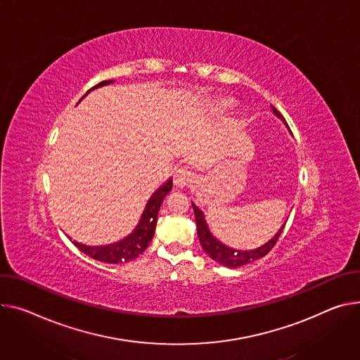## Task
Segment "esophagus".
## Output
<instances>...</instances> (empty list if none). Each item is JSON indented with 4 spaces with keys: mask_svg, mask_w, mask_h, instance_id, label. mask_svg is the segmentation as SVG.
Segmentation results:
<instances>
[{
    "mask_svg": "<svg viewBox=\"0 0 360 360\" xmlns=\"http://www.w3.org/2000/svg\"><path fill=\"white\" fill-rule=\"evenodd\" d=\"M192 182V175L189 171L181 168V169H176V172L174 174V185L176 188H185L188 186L189 184Z\"/></svg>",
    "mask_w": 360,
    "mask_h": 360,
    "instance_id": "34e87169",
    "label": "esophagus"
}]
</instances>
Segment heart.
<instances>
[{"label":"heart","mask_w":360,"mask_h":360,"mask_svg":"<svg viewBox=\"0 0 360 360\" xmlns=\"http://www.w3.org/2000/svg\"><path fill=\"white\" fill-rule=\"evenodd\" d=\"M231 105H233V101H231V99H222V101H219V102H218V108H219L221 110L230 109V108H231Z\"/></svg>","instance_id":"b5f03b06"}]
</instances>
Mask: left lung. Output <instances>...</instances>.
<instances>
[{
  "label": "left lung",
  "mask_w": 360,
  "mask_h": 360,
  "mask_svg": "<svg viewBox=\"0 0 360 360\" xmlns=\"http://www.w3.org/2000/svg\"><path fill=\"white\" fill-rule=\"evenodd\" d=\"M271 109H273V113H274L278 119L283 120V123L287 126V129H290L288 124H287V122H285V119L281 116V113H280L274 106H271ZM192 208H193V212H195V221H197L198 238H200V243H201L204 251H205L214 261H217L218 264L225 266V267H230V269H236V267H241V266H244V264L252 263V261H255V259H258V258H261V257H264L266 254H269L270 250L276 245V243H277L280 234H281L283 230H284V225H285V222H284V224L281 225L280 230H278V233H277L269 243H266L264 245H261V247H258V248H255V250H248V251L245 250V251H243V250H236V248L228 247V245L222 244L219 240H217V238L212 236V233L210 231L208 224H207V221H205L204 212H202L197 205H195L193 202H192Z\"/></svg>",
  "instance_id": "obj_1"
}]
</instances>
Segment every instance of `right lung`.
<instances>
[{"instance_id":"1","label":"right lung","mask_w":360,"mask_h":360,"mask_svg":"<svg viewBox=\"0 0 360 360\" xmlns=\"http://www.w3.org/2000/svg\"><path fill=\"white\" fill-rule=\"evenodd\" d=\"M110 83H113V80H105L99 84H96L90 90L102 87V86H108ZM171 189H172V179H168L165 184H163L160 188H158L152 193V197L149 198L136 228L123 240L113 243V244H108V245H84L77 241H73V244L86 255L91 257L94 259L103 261V263L119 264V263H127V261L135 259L146 250V247L152 241L156 222H158V212H159L160 204L163 200H165L167 195L171 192Z\"/></svg>"}]
</instances>
